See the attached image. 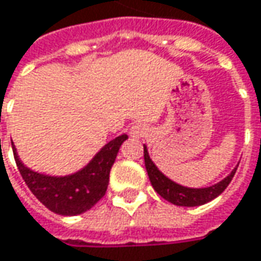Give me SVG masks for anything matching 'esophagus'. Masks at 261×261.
Instances as JSON below:
<instances>
[{
  "label": "esophagus",
  "mask_w": 261,
  "mask_h": 261,
  "mask_svg": "<svg viewBox=\"0 0 261 261\" xmlns=\"http://www.w3.org/2000/svg\"><path fill=\"white\" fill-rule=\"evenodd\" d=\"M147 125L143 123H137V124H133L130 127V136L134 138H141L144 137L145 134H147Z\"/></svg>",
  "instance_id": "1"
}]
</instances>
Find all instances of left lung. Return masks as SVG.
<instances>
[{"mask_svg": "<svg viewBox=\"0 0 261 261\" xmlns=\"http://www.w3.org/2000/svg\"><path fill=\"white\" fill-rule=\"evenodd\" d=\"M144 163L147 173H148V178L151 181V186L154 190L160 194L164 200H167L170 203L175 205H184V207H194V205H201L212 201L213 198L219 197L223 191L227 189L230 181L233 180L236 174L234 168L230 174L221 180L217 184H214L212 187H205V189H189V187H182L180 184H175L167 178L166 175L161 173L159 168L154 166V163L148 155L147 147L144 145Z\"/></svg>", "mask_w": 261, "mask_h": 261, "instance_id": "8db88e82", "label": "left lung"}]
</instances>
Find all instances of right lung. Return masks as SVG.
Listing matches in <instances>:
<instances>
[{
    "label": "right lung",
    "mask_w": 261,
    "mask_h": 261,
    "mask_svg": "<svg viewBox=\"0 0 261 261\" xmlns=\"http://www.w3.org/2000/svg\"><path fill=\"white\" fill-rule=\"evenodd\" d=\"M127 138V134L114 138L101 148L87 167L67 177L38 174L19 161L14 145L12 151L19 174L42 204L61 216H77L90 210L104 197L110 180V170L116 161L120 145Z\"/></svg>",
    "instance_id": "add662e5"
}]
</instances>
